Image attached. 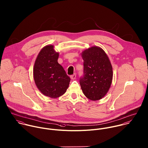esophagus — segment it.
Listing matches in <instances>:
<instances>
[{"label":"esophagus","instance_id":"esophagus-1","mask_svg":"<svg viewBox=\"0 0 148 148\" xmlns=\"http://www.w3.org/2000/svg\"><path fill=\"white\" fill-rule=\"evenodd\" d=\"M70 77H71V79H75L76 78V74H73V75H71L70 76Z\"/></svg>","mask_w":148,"mask_h":148}]
</instances>
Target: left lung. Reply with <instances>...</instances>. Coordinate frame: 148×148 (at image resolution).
Wrapping results in <instances>:
<instances>
[{
  "instance_id": "1",
  "label": "left lung",
  "mask_w": 148,
  "mask_h": 148,
  "mask_svg": "<svg viewBox=\"0 0 148 148\" xmlns=\"http://www.w3.org/2000/svg\"><path fill=\"white\" fill-rule=\"evenodd\" d=\"M84 75L79 84L85 96L96 101L108 92L112 80V67L109 58L101 48L92 47L82 53Z\"/></svg>"
}]
</instances>
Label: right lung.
I'll list each match as a JSON object with an SVG mask.
<instances>
[{
	"instance_id": "obj_1",
	"label": "right lung",
	"mask_w": 148,
	"mask_h": 148,
	"mask_svg": "<svg viewBox=\"0 0 148 148\" xmlns=\"http://www.w3.org/2000/svg\"><path fill=\"white\" fill-rule=\"evenodd\" d=\"M59 53L52 45L44 47L35 61L33 77L39 90L45 96L57 98L63 95L69 87L70 78L58 63Z\"/></svg>"
}]
</instances>
